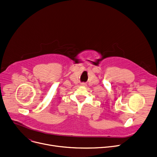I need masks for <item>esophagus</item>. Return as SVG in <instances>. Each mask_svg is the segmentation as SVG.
Masks as SVG:
<instances>
[{
	"mask_svg": "<svg viewBox=\"0 0 157 157\" xmlns=\"http://www.w3.org/2000/svg\"><path fill=\"white\" fill-rule=\"evenodd\" d=\"M82 86H85L86 85V83L85 82H81V84Z\"/></svg>",
	"mask_w": 157,
	"mask_h": 157,
	"instance_id": "34e87169",
	"label": "esophagus"
}]
</instances>
